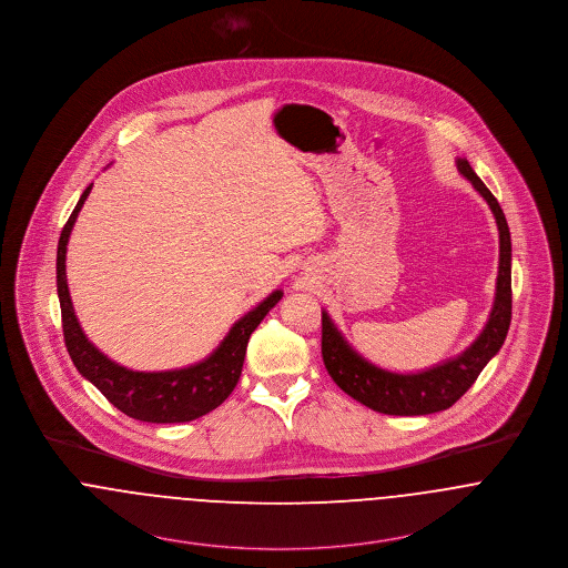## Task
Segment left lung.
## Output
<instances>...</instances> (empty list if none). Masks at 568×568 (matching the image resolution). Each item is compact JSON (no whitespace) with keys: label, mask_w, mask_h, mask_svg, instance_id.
<instances>
[{"label":"left lung","mask_w":568,"mask_h":568,"mask_svg":"<svg viewBox=\"0 0 568 568\" xmlns=\"http://www.w3.org/2000/svg\"><path fill=\"white\" fill-rule=\"evenodd\" d=\"M457 169L489 203L500 232V266L494 308L483 333L476 336L466 352L418 373H393L365 361L336 331L331 315L322 311V356L334 384L379 414L423 416L448 409L466 395L480 371L500 352L510 326V232L506 216L498 200L469 168L466 159H457Z\"/></svg>","instance_id":"1"}]
</instances>
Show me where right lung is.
<instances>
[{"label":"right lung","mask_w":568,"mask_h":568,"mask_svg":"<svg viewBox=\"0 0 568 568\" xmlns=\"http://www.w3.org/2000/svg\"><path fill=\"white\" fill-rule=\"evenodd\" d=\"M92 191H83L58 242V298L68 354L77 371L90 379L109 403L143 423H189L219 407L232 395L240 379L251 333L262 324L267 311L283 298L276 290L253 311L240 317L221 345L201 363L173 371H133L106 358L81 331L67 283V246L72 225Z\"/></svg>","instance_id":"obj_1"}]
</instances>
